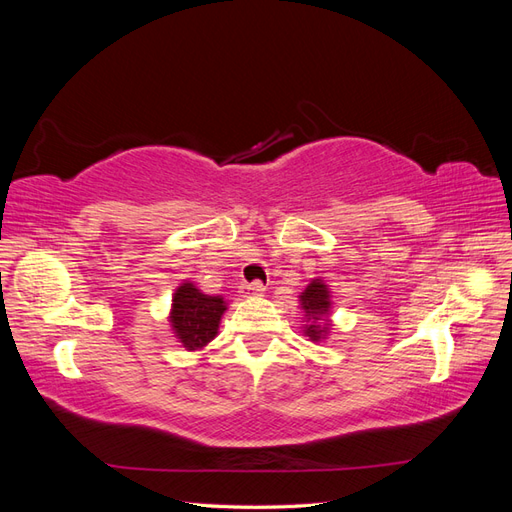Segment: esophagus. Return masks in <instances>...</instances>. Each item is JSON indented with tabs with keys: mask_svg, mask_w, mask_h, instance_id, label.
Wrapping results in <instances>:
<instances>
[{
	"mask_svg": "<svg viewBox=\"0 0 512 512\" xmlns=\"http://www.w3.org/2000/svg\"><path fill=\"white\" fill-rule=\"evenodd\" d=\"M262 292H265V286H262L260 282H252V284H243L241 286L243 297H260Z\"/></svg>",
	"mask_w": 512,
	"mask_h": 512,
	"instance_id": "esophagus-1",
	"label": "esophagus"
}]
</instances>
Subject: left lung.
Instances as JSON below:
<instances>
[{"label":"left lung","instance_id":"1","mask_svg":"<svg viewBox=\"0 0 512 512\" xmlns=\"http://www.w3.org/2000/svg\"><path fill=\"white\" fill-rule=\"evenodd\" d=\"M299 305L303 309V335L309 337V342H324L331 333V290L324 280L316 277L307 284V288L299 294Z\"/></svg>","mask_w":512,"mask_h":512}]
</instances>
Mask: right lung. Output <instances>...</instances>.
I'll list each match as a JSON object with an SVG mask.
<instances>
[{"label": "right lung", "instance_id": "add662e5", "mask_svg": "<svg viewBox=\"0 0 512 512\" xmlns=\"http://www.w3.org/2000/svg\"><path fill=\"white\" fill-rule=\"evenodd\" d=\"M226 307L228 303L222 294L211 297V294L200 292L192 282L177 286L168 314L170 329H173L177 342L188 352L209 346L218 335Z\"/></svg>", "mask_w": 512, "mask_h": 512}]
</instances>
